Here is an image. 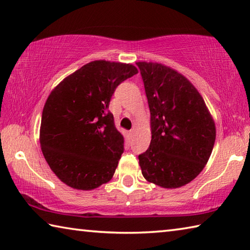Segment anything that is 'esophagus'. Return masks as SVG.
<instances>
[{
  "label": "esophagus",
  "instance_id": "esophagus-1",
  "mask_svg": "<svg viewBox=\"0 0 250 250\" xmlns=\"http://www.w3.org/2000/svg\"><path fill=\"white\" fill-rule=\"evenodd\" d=\"M134 132H135V129L133 128V129H131V130H130V132H129V134L131 135V137H132V135L134 134Z\"/></svg>",
  "mask_w": 250,
  "mask_h": 250
}]
</instances>
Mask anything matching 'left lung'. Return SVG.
<instances>
[{
  "label": "left lung",
  "instance_id": "obj_1",
  "mask_svg": "<svg viewBox=\"0 0 250 250\" xmlns=\"http://www.w3.org/2000/svg\"><path fill=\"white\" fill-rule=\"evenodd\" d=\"M151 113L149 149L139 155L142 175L166 188L189 183L213 151L216 129L196 88L170 67L139 62Z\"/></svg>",
  "mask_w": 250,
  "mask_h": 250
}]
</instances>
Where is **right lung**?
I'll return each mask as SVG.
<instances>
[{
	"instance_id": "add662e5",
	"label": "right lung",
	"mask_w": 250,
	"mask_h": 250,
	"mask_svg": "<svg viewBox=\"0 0 250 250\" xmlns=\"http://www.w3.org/2000/svg\"><path fill=\"white\" fill-rule=\"evenodd\" d=\"M138 73L133 65L95 61L50 92L43 109L40 141L59 180L76 189H94L115 174L125 139L109 104L116 88Z\"/></svg>"
}]
</instances>
